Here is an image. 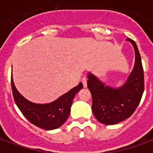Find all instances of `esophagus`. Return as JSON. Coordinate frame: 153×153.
I'll return each mask as SVG.
<instances>
[{"label": "esophagus", "mask_w": 153, "mask_h": 153, "mask_svg": "<svg viewBox=\"0 0 153 153\" xmlns=\"http://www.w3.org/2000/svg\"><path fill=\"white\" fill-rule=\"evenodd\" d=\"M81 82L83 83V85L84 88H86L87 87V78L86 77H83V79L81 80Z\"/></svg>", "instance_id": "34e87169"}]
</instances>
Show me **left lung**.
Masks as SVG:
<instances>
[{"label": "left lung", "instance_id": "1", "mask_svg": "<svg viewBox=\"0 0 153 153\" xmlns=\"http://www.w3.org/2000/svg\"><path fill=\"white\" fill-rule=\"evenodd\" d=\"M134 48L135 63L133 71L123 86L113 88L97 77L88 74V88L93 97V115L104 125H115L133 115L144 91V74L140 54L134 41L127 38Z\"/></svg>", "mask_w": 153, "mask_h": 153}]
</instances>
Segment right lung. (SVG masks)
Returning <instances> with one entry per match:
<instances>
[{"mask_svg":"<svg viewBox=\"0 0 153 153\" xmlns=\"http://www.w3.org/2000/svg\"><path fill=\"white\" fill-rule=\"evenodd\" d=\"M11 88L15 103L25 118L39 128L51 130L59 128L66 121L74 97L83 88V83H79L57 100L47 104H37L25 98L16 89L12 78Z\"/></svg>","mask_w":153,"mask_h":153,"instance_id":"right-lung-1","label":"right lung"}]
</instances>
